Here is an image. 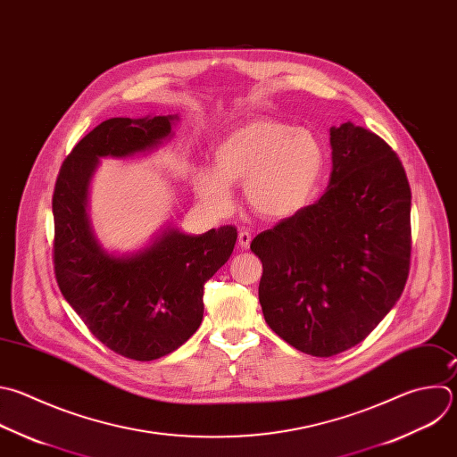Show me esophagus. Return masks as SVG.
<instances>
[{"label":"esophagus","instance_id":"esophagus-1","mask_svg":"<svg viewBox=\"0 0 457 457\" xmlns=\"http://www.w3.org/2000/svg\"><path fill=\"white\" fill-rule=\"evenodd\" d=\"M238 245H240L242 249H249V245H251V233L240 231V233H238Z\"/></svg>","mask_w":457,"mask_h":457}]
</instances>
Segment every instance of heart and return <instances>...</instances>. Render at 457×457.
<instances>
[{
  "label": "heart",
  "instance_id": "1",
  "mask_svg": "<svg viewBox=\"0 0 457 457\" xmlns=\"http://www.w3.org/2000/svg\"><path fill=\"white\" fill-rule=\"evenodd\" d=\"M213 169L197 165L190 181L215 213L233 208L229 185H245L249 206L265 219H288L314 197L325 170V146L305 127L253 120L219 136L212 145Z\"/></svg>",
  "mask_w": 457,
  "mask_h": 457
}]
</instances>
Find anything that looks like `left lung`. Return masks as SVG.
Listing matches in <instances>:
<instances>
[{"mask_svg":"<svg viewBox=\"0 0 457 457\" xmlns=\"http://www.w3.org/2000/svg\"><path fill=\"white\" fill-rule=\"evenodd\" d=\"M330 146L323 197L251 242L267 325L314 357L377 328L402 295L411 258V188L398 156L352 121L330 127Z\"/></svg>","mask_w":457,"mask_h":457,"instance_id":"obj_1","label":"left lung"}]
</instances>
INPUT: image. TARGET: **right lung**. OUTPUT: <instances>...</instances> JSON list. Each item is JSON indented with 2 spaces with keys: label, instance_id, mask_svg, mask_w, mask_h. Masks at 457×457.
I'll list each match as a JSON object with an SVG mask.
<instances>
[{
  "label": "right lung",
  "instance_id": "obj_1",
  "mask_svg": "<svg viewBox=\"0 0 457 457\" xmlns=\"http://www.w3.org/2000/svg\"><path fill=\"white\" fill-rule=\"evenodd\" d=\"M179 114L109 118L84 136L61 167L52 210L59 288L91 334L134 361H156L185 345L204 314V283L229 260L237 229L188 235L160 228L134 251L107 249L89 219L100 160L145 158L174 137Z\"/></svg>",
  "mask_w": 457,
  "mask_h": 457
}]
</instances>
